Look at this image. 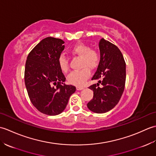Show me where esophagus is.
Instances as JSON below:
<instances>
[{"label":"esophagus","instance_id":"34e87169","mask_svg":"<svg viewBox=\"0 0 156 156\" xmlns=\"http://www.w3.org/2000/svg\"><path fill=\"white\" fill-rule=\"evenodd\" d=\"M82 89H84L83 87H76V90H81Z\"/></svg>","mask_w":156,"mask_h":156}]
</instances>
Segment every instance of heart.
I'll list each match as a JSON object with an SVG mask.
<instances>
[{
    "instance_id": "obj_1",
    "label": "heart",
    "mask_w": 156,
    "mask_h": 156,
    "mask_svg": "<svg viewBox=\"0 0 156 156\" xmlns=\"http://www.w3.org/2000/svg\"><path fill=\"white\" fill-rule=\"evenodd\" d=\"M69 53L74 56L81 58L80 70L71 72L68 76V81L71 84L80 87L84 84L90 76V69H94L98 67L100 62V55L97 50L90 49L87 44H77L69 49ZM58 65L63 72H67L69 69L68 60L64 55H59L58 58Z\"/></svg>"
}]
</instances>
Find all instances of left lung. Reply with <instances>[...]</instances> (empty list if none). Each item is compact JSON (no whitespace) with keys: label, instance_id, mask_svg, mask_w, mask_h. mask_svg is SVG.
<instances>
[{"label":"left lung","instance_id":"left-lung-1","mask_svg":"<svg viewBox=\"0 0 156 156\" xmlns=\"http://www.w3.org/2000/svg\"><path fill=\"white\" fill-rule=\"evenodd\" d=\"M99 49L101 59L92 78L98 82L89 87L94 95L87 107L92 112L104 113L117 105L124 91L126 64L121 51L110 41L102 38Z\"/></svg>","mask_w":156,"mask_h":156}]
</instances>
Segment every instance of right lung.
Returning a JSON list of instances; mask_svg holds the SVG:
<instances>
[{
    "instance_id": "obj_1",
    "label": "right lung",
    "mask_w": 156,
    "mask_h": 156,
    "mask_svg": "<svg viewBox=\"0 0 156 156\" xmlns=\"http://www.w3.org/2000/svg\"><path fill=\"white\" fill-rule=\"evenodd\" d=\"M64 44L61 39L46 37L32 49L26 60L25 83L29 99L45 115L60 114L76 89L64 83L66 77L58 65Z\"/></svg>"
}]
</instances>
